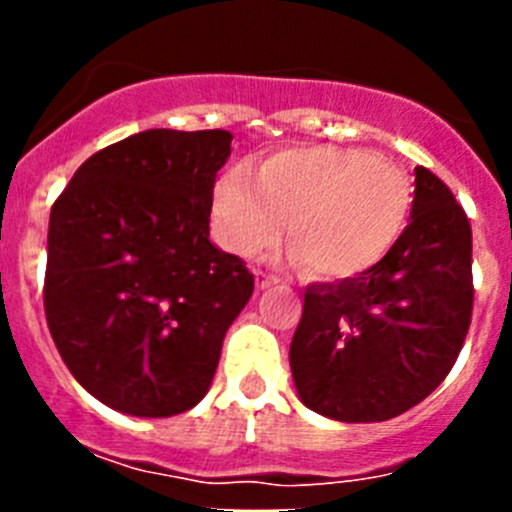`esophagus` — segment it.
<instances>
[{
	"label": "esophagus",
	"mask_w": 512,
	"mask_h": 512,
	"mask_svg": "<svg viewBox=\"0 0 512 512\" xmlns=\"http://www.w3.org/2000/svg\"><path fill=\"white\" fill-rule=\"evenodd\" d=\"M277 282H279L277 274H269V271H256V287L259 289H266Z\"/></svg>",
	"instance_id": "obj_1"
}]
</instances>
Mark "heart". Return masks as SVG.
I'll return each instance as SVG.
<instances>
[{
	"label": "heart",
	"instance_id": "b5f03b06",
	"mask_svg": "<svg viewBox=\"0 0 512 512\" xmlns=\"http://www.w3.org/2000/svg\"><path fill=\"white\" fill-rule=\"evenodd\" d=\"M410 210V184L384 158L356 148H287L261 161L253 182L230 169L212 189L217 238L238 256L279 246L323 279H354L390 253Z\"/></svg>",
	"mask_w": 512,
	"mask_h": 512
}]
</instances>
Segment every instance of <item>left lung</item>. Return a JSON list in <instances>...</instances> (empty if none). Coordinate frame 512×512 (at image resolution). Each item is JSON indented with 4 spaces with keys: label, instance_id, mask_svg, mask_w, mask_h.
<instances>
[{
    "label": "left lung",
    "instance_id": "obj_1",
    "mask_svg": "<svg viewBox=\"0 0 512 512\" xmlns=\"http://www.w3.org/2000/svg\"><path fill=\"white\" fill-rule=\"evenodd\" d=\"M472 307V225L418 166L410 223L390 253L361 277L305 289L289 346L300 400L343 423L405 413L451 372Z\"/></svg>",
    "mask_w": 512,
    "mask_h": 512
}]
</instances>
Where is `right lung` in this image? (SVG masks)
<instances>
[{
  "label": "right lung",
  "instance_id": "1",
  "mask_svg": "<svg viewBox=\"0 0 512 512\" xmlns=\"http://www.w3.org/2000/svg\"><path fill=\"white\" fill-rule=\"evenodd\" d=\"M228 130H146L89 156L53 202L43 305L76 382L169 418L210 390L253 274L210 243Z\"/></svg>",
  "mask_w": 512,
  "mask_h": 512
}]
</instances>
